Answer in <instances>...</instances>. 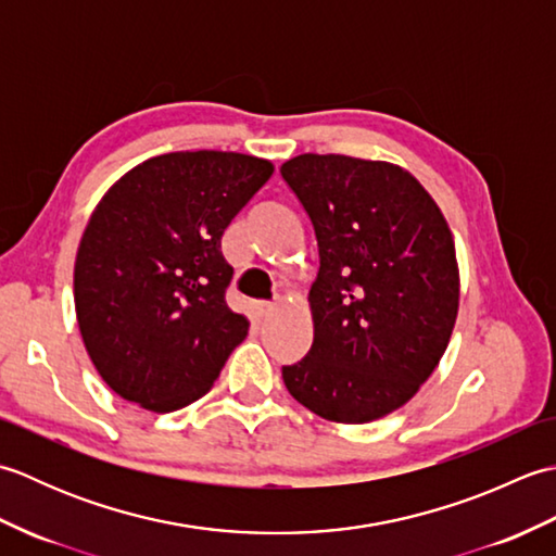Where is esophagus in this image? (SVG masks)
I'll use <instances>...</instances> for the list:
<instances>
[{
    "label": "esophagus",
    "mask_w": 556,
    "mask_h": 556,
    "mask_svg": "<svg viewBox=\"0 0 556 556\" xmlns=\"http://www.w3.org/2000/svg\"><path fill=\"white\" fill-rule=\"evenodd\" d=\"M275 313H277L275 303H255V315L263 317V320H267V317H271Z\"/></svg>",
    "instance_id": "esophagus-1"
}]
</instances>
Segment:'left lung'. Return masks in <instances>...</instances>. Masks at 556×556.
Listing matches in <instances>:
<instances>
[{"instance_id": "8db88e82", "label": "left lung", "mask_w": 556, "mask_h": 556, "mask_svg": "<svg viewBox=\"0 0 556 556\" xmlns=\"http://www.w3.org/2000/svg\"><path fill=\"white\" fill-rule=\"evenodd\" d=\"M281 176L313 222V346L285 365L289 394L317 416L361 425L416 396L458 313L454 236L416 176L389 162L305 155Z\"/></svg>"}]
</instances>
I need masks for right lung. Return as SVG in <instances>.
Wrapping results in <instances>:
<instances>
[{"instance_id":"add662e5","label":"right lung","mask_w":556,"mask_h":556,"mask_svg":"<svg viewBox=\"0 0 556 556\" xmlns=\"http://www.w3.org/2000/svg\"><path fill=\"white\" fill-rule=\"evenodd\" d=\"M275 172L269 160L195 150L150 157L98 207L76 253L83 344L114 394L155 413L210 392L248 334L227 291L222 233Z\"/></svg>"}]
</instances>
